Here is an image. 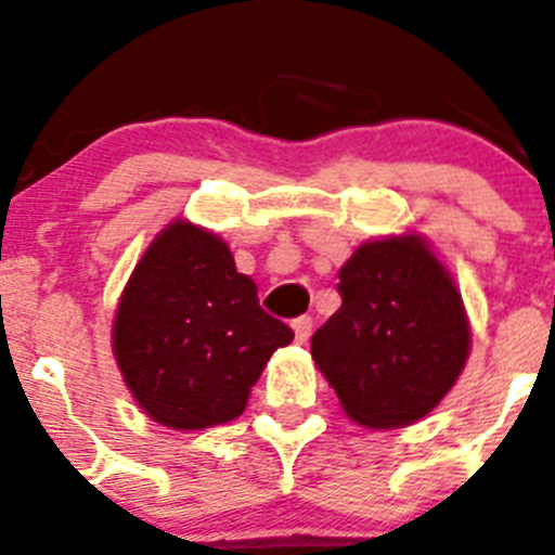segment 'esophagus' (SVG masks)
Wrapping results in <instances>:
<instances>
[{
	"label": "esophagus",
	"instance_id": "34e87169",
	"mask_svg": "<svg viewBox=\"0 0 555 555\" xmlns=\"http://www.w3.org/2000/svg\"><path fill=\"white\" fill-rule=\"evenodd\" d=\"M311 327H314V320H311L309 314H304V317H295V320H293L295 341H298V344H306V341H309V336H311Z\"/></svg>",
	"mask_w": 555,
	"mask_h": 555
}]
</instances>
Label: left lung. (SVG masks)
Segmentation results:
<instances>
[{
  "label": "left lung",
  "mask_w": 555,
  "mask_h": 555,
  "mask_svg": "<svg viewBox=\"0 0 555 555\" xmlns=\"http://www.w3.org/2000/svg\"><path fill=\"white\" fill-rule=\"evenodd\" d=\"M341 309L311 336V358L344 412L369 428L421 421L469 354L464 300L414 235L363 244L338 271Z\"/></svg>",
  "instance_id": "8db88e82"
}]
</instances>
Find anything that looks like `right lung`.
<instances>
[{"label":"right lung","mask_w":555,"mask_h":555,"mask_svg":"<svg viewBox=\"0 0 555 555\" xmlns=\"http://www.w3.org/2000/svg\"><path fill=\"white\" fill-rule=\"evenodd\" d=\"M293 327L262 311L228 244L190 222L157 235L113 322V352L143 412L176 431L235 421Z\"/></svg>","instance_id":"right-lung-1"}]
</instances>
